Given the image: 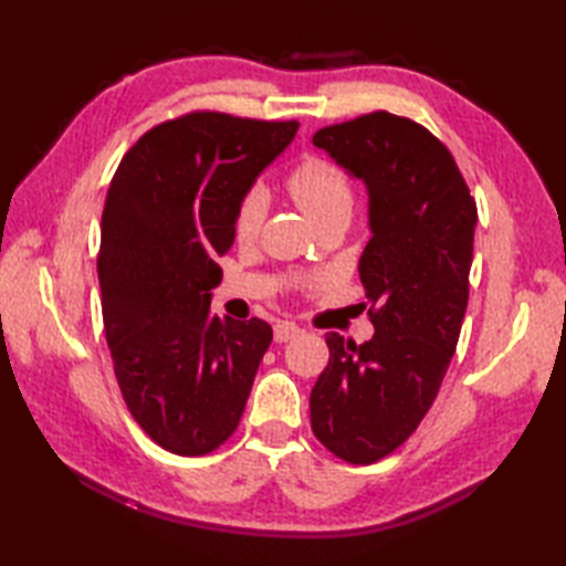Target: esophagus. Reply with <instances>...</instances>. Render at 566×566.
<instances>
[{
    "instance_id": "1",
    "label": "esophagus",
    "mask_w": 566,
    "mask_h": 566,
    "mask_svg": "<svg viewBox=\"0 0 566 566\" xmlns=\"http://www.w3.org/2000/svg\"><path fill=\"white\" fill-rule=\"evenodd\" d=\"M302 333V328L294 326L290 321H280L274 326V343H286V340H294L296 335Z\"/></svg>"
}]
</instances>
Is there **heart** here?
Returning <instances> with one entry per match:
<instances>
[{"label":"heart","instance_id":"obj_1","mask_svg":"<svg viewBox=\"0 0 566 566\" xmlns=\"http://www.w3.org/2000/svg\"><path fill=\"white\" fill-rule=\"evenodd\" d=\"M286 191L311 223L335 211H350L353 187L338 165L323 158H306L286 177ZM264 219V197L260 189H250L238 201L233 231L240 240L255 238Z\"/></svg>","mask_w":566,"mask_h":566}]
</instances>
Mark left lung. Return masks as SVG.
Masks as SVG:
<instances>
[{
    "label": "left lung",
    "instance_id": "1",
    "mask_svg": "<svg viewBox=\"0 0 566 566\" xmlns=\"http://www.w3.org/2000/svg\"><path fill=\"white\" fill-rule=\"evenodd\" d=\"M369 195L359 258L371 340L328 333V367L311 389V428L350 464H371L418 428L450 367L469 298L476 203L450 150L389 112L316 130Z\"/></svg>",
    "mask_w": 566,
    "mask_h": 566
}]
</instances>
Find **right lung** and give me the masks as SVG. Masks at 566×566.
<instances>
[{
  "mask_svg": "<svg viewBox=\"0 0 566 566\" xmlns=\"http://www.w3.org/2000/svg\"><path fill=\"white\" fill-rule=\"evenodd\" d=\"M296 128L191 112L140 136L106 191V343L130 416L167 452L209 454L245 411L272 328L211 316L216 258L233 245L238 201Z\"/></svg>",
  "mask_w": 566,
  "mask_h": 566,
  "instance_id": "1",
  "label": "right lung"
}]
</instances>
